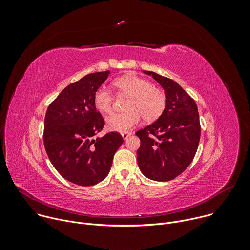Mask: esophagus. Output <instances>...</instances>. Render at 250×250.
Listing matches in <instances>:
<instances>
[{
  "instance_id": "esophagus-1",
  "label": "esophagus",
  "mask_w": 250,
  "mask_h": 250,
  "mask_svg": "<svg viewBox=\"0 0 250 250\" xmlns=\"http://www.w3.org/2000/svg\"><path fill=\"white\" fill-rule=\"evenodd\" d=\"M130 132H126V131H125V132H122V136H123V138L125 140V139H127L128 138V136H130Z\"/></svg>"
}]
</instances>
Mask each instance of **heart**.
I'll return each mask as SVG.
<instances>
[{"mask_svg": "<svg viewBox=\"0 0 250 250\" xmlns=\"http://www.w3.org/2000/svg\"><path fill=\"white\" fill-rule=\"evenodd\" d=\"M119 93L129 97L126 104L127 112L115 114L106 118L105 123L111 130L125 132L135 126L141 117L146 123L157 121L166 106L165 93L152 85V83L137 75H125L115 80ZM114 96L105 87H100L94 95L95 108L103 113L113 111Z\"/></svg>", "mask_w": 250, "mask_h": 250, "instance_id": "1", "label": "heart"}]
</instances>
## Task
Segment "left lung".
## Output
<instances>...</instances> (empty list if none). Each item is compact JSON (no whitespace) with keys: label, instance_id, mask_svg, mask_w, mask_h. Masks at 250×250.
<instances>
[{"label":"left lung","instance_id":"1","mask_svg":"<svg viewBox=\"0 0 250 250\" xmlns=\"http://www.w3.org/2000/svg\"><path fill=\"white\" fill-rule=\"evenodd\" d=\"M164 89L166 106L153 124L136 131L140 139L137 162L140 171L154 181H170L184 172L197 152L201 125L195 101L177 82L151 71Z\"/></svg>","mask_w":250,"mask_h":250}]
</instances>
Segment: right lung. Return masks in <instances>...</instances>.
<instances>
[{
  "label": "right lung",
  "mask_w": 250,
  "mask_h": 250,
  "mask_svg": "<svg viewBox=\"0 0 250 250\" xmlns=\"http://www.w3.org/2000/svg\"><path fill=\"white\" fill-rule=\"evenodd\" d=\"M110 71L91 73L68 85L49 104L43 142L58 173L71 183L93 186L108 176L124 138L117 131L94 138L104 120L94 104V95Z\"/></svg>",
  "instance_id": "right-lung-1"
}]
</instances>
